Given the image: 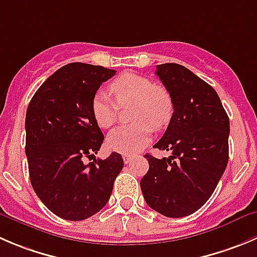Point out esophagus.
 <instances>
[{"label":"esophagus","instance_id":"34e87169","mask_svg":"<svg viewBox=\"0 0 257 257\" xmlns=\"http://www.w3.org/2000/svg\"><path fill=\"white\" fill-rule=\"evenodd\" d=\"M132 159H133V157L129 156V154H123V161L125 164H129L132 162Z\"/></svg>","mask_w":257,"mask_h":257}]
</instances>
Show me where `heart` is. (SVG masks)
I'll use <instances>...</instances> for the list:
<instances>
[{
	"instance_id": "heart-1",
	"label": "heart",
	"mask_w": 257,
	"mask_h": 257,
	"mask_svg": "<svg viewBox=\"0 0 257 257\" xmlns=\"http://www.w3.org/2000/svg\"><path fill=\"white\" fill-rule=\"evenodd\" d=\"M110 91L115 101L106 91L94 95L91 111L96 124L108 129L116 121L119 106L134 105L132 119L138 123L121 125L114 129L106 139L109 149L123 154H136L149 143L152 126L162 129L173 115L174 104L172 95L164 86L133 73H124L110 84Z\"/></svg>"
}]
</instances>
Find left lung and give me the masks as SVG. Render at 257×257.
I'll list each match as a JSON object with an SVG mask.
<instances>
[{"mask_svg": "<svg viewBox=\"0 0 257 257\" xmlns=\"http://www.w3.org/2000/svg\"><path fill=\"white\" fill-rule=\"evenodd\" d=\"M156 74L172 95L174 110L154 148L172 156H144L149 169L141 188L154 211L184 217L207 202L225 172L230 119L215 89L187 68L167 62L157 65Z\"/></svg>", "mask_w": 257, "mask_h": 257, "instance_id": "obj_1", "label": "left lung"}]
</instances>
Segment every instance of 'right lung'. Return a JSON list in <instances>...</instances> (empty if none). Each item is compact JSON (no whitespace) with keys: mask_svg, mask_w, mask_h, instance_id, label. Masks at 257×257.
I'll list each match as a JSON object with an SVG mask.
<instances>
[{"mask_svg":"<svg viewBox=\"0 0 257 257\" xmlns=\"http://www.w3.org/2000/svg\"><path fill=\"white\" fill-rule=\"evenodd\" d=\"M115 73L71 62L47 78L27 106L30 181L42 203L64 220H86L99 212L124 166L116 152L106 159L83 162L98 153L104 141L91 111L93 98Z\"/></svg>","mask_w":257,"mask_h":257,"instance_id":"1","label":"right lung"}]
</instances>
